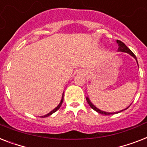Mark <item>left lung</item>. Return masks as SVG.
I'll use <instances>...</instances> for the list:
<instances>
[{
    "instance_id": "left-lung-1",
    "label": "left lung",
    "mask_w": 147,
    "mask_h": 147,
    "mask_svg": "<svg viewBox=\"0 0 147 147\" xmlns=\"http://www.w3.org/2000/svg\"><path fill=\"white\" fill-rule=\"evenodd\" d=\"M116 42L117 44H118V45H119V48H118V51L119 52H125V53H129L131 56H132V57L134 58V59H136V61H137V63H138V59H137V57H136V56L134 54V53L132 52L131 50H130L128 47H127L126 45L124 44L122 41H121V40H116ZM86 100H87V101H88V104H89V106H90L91 108L94 109V110H95L96 112H97V113H100V114H102V115H113V114H115V113H119V112H121V111H123V110H125V109H127L128 107H127L126 109H123V110H121V111H119V112H116V113H107V112H105V111H102V110H100V109H99L98 108H96L95 106H94V104H93L92 102H90V99L88 98V97H86Z\"/></svg>"
}]
</instances>
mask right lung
I'll use <instances>...</instances> for the list:
<instances>
[{"mask_svg":"<svg viewBox=\"0 0 147 147\" xmlns=\"http://www.w3.org/2000/svg\"><path fill=\"white\" fill-rule=\"evenodd\" d=\"M63 94H64V93H63V96H62L61 101H60V102H59V105H58V106H57V107H56V108H55L54 109H53V110L51 111V112H50V113H49L48 114H47V115H43V116H41V118H45V117H47V116H49V115H52L53 113H54L55 112H57V111L58 110V109H59V108H60V107H61V105H62V103H63Z\"/></svg>","mask_w":147,"mask_h":147,"instance_id":"1","label":"right lung"}]
</instances>
